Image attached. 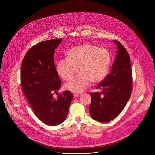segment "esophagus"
Segmentation results:
<instances>
[{"mask_svg": "<svg viewBox=\"0 0 155 155\" xmlns=\"http://www.w3.org/2000/svg\"><path fill=\"white\" fill-rule=\"evenodd\" d=\"M73 97H74V98H76V97H78L79 96V94H73Z\"/></svg>", "mask_w": 155, "mask_h": 155, "instance_id": "esophagus-1", "label": "esophagus"}]
</instances>
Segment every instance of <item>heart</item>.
I'll return each mask as SVG.
<instances>
[{"label":"heart","mask_w":155,"mask_h":155,"mask_svg":"<svg viewBox=\"0 0 155 155\" xmlns=\"http://www.w3.org/2000/svg\"><path fill=\"white\" fill-rule=\"evenodd\" d=\"M110 64V54L105 48L84 44L72 48L67 58H61L56 67L58 75L68 81L78 69L79 75L64 85V88L73 93H81L91 82L98 83L106 76Z\"/></svg>","instance_id":"b5f03b06"}]
</instances>
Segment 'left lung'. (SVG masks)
I'll return each mask as SVG.
<instances>
[{"label":"left lung","mask_w":155,"mask_h":155,"mask_svg":"<svg viewBox=\"0 0 155 155\" xmlns=\"http://www.w3.org/2000/svg\"><path fill=\"white\" fill-rule=\"evenodd\" d=\"M117 51L111 73L97 86L101 92H91L89 111L91 117L100 122H109L124 109L132 93V69L130 55L117 41Z\"/></svg>","instance_id":"8db88e82"}]
</instances>
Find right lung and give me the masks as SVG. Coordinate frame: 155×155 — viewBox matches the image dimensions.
<instances>
[{"mask_svg": "<svg viewBox=\"0 0 155 155\" xmlns=\"http://www.w3.org/2000/svg\"><path fill=\"white\" fill-rule=\"evenodd\" d=\"M61 41L62 39H55L34 45L25 54L21 68L23 92L36 116L50 126L66 120L73 99L68 90L57 98L53 97V92L58 91L61 85L54 58Z\"/></svg>", "mask_w": 155, "mask_h": 155, "instance_id": "obj_1", "label": "right lung"}]
</instances>
